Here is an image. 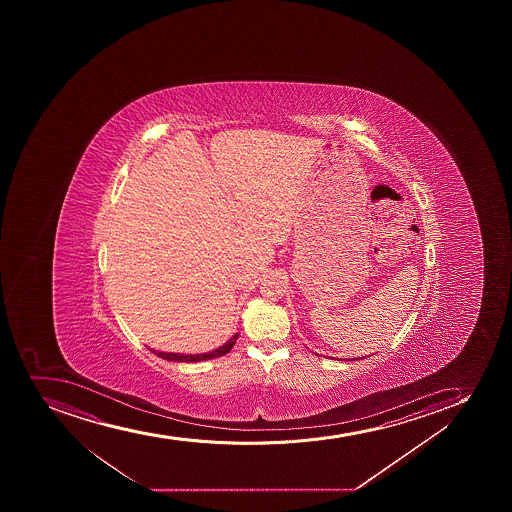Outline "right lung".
Instances as JSON below:
<instances>
[{
    "mask_svg": "<svg viewBox=\"0 0 512 512\" xmlns=\"http://www.w3.org/2000/svg\"><path fill=\"white\" fill-rule=\"evenodd\" d=\"M237 339L238 334L233 335L232 339L228 340L227 344L218 347V349L213 350V352H208V354H168V352L150 350H152L153 354L158 355V357H162V359L175 360V362H202V360L217 359V357L228 354V352L232 350L233 345H235V342H237Z\"/></svg>",
    "mask_w": 512,
    "mask_h": 512,
    "instance_id": "1",
    "label": "right lung"
}]
</instances>
